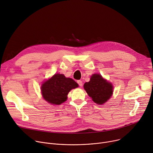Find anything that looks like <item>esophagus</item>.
Wrapping results in <instances>:
<instances>
[{
    "label": "esophagus",
    "instance_id": "34e87169",
    "mask_svg": "<svg viewBox=\"0 0 153 153\" xmlns=\"http://www.w3.org/2000/svg\"><path fill=\"white\" fill-rule=\"evenodd\" d=\"M77 83L78 84V85H79L80 87H81L82 86H83V82H82L81 80H78V81H77Z\"/></svg>",
    "mask_w": 153,
    "mask_h": 153
}]
</instances>
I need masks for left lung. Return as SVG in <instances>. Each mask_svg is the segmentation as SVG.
<instances>
[{"mask_svg":"<svg viewBox=\"0 0 153 153\" xmlns=\"http://www.w3.org/2000/svg\"><path fill=\"white\" fill-rule=\"evenodd\" d=\"M84 88L92 100L97 104L106 102L113 94V86L99 74L92 75L89 82L84 85Z\"/></svg>","mask_w":153,"mask_h":153,"instance_id":"left-lung-1","label":"left lung"}]
</instances>
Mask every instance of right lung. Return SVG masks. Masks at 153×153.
<instances>
[{"label":"right lung","instance_id":"add662e5","mask_svg":"<svg viewBox=\"0 0 153 153\" xmlns=\"http://www.w3.org/2000/svg\"><path fill=\"white\" fill-rule=\"evenodd\" d=\"M78 86L73 79L57 74L42 85V93L45 100L50 103L60 105L66 101L70 90Z\"/></svg>","mask_w":153,"mask_h":153}]
</instances>
